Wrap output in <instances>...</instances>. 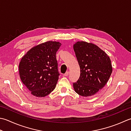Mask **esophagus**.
<instances>
[{
	"instance_id": "obj_1",
	"label": "esophagus",
	"mask_w": 131,
	"mask_h": 131,
	"mask_svg": "<svg viewBox=\"0 0 131 131\" xmlns=\"http://www.w3.org/2000/svg\"><path fill=\"white\" fill-rule=\"evenodd\" d=\"M69 75V71H66V72L64 74V76L65 77H67Z\"/></svg>"
}]
</instances>
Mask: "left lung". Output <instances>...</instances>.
I'll use <instances>...</instances> for the list:
<instances>
[{
    "instance_id": "8db88e82",
    "label": "left lung",
    "mask_w": 131,
    "mask_h": 131,
    "mask_svg": "<svg viewBox=\"0 0 131 131\" xmlns=\"http://www.w3.org/2000/svg\"><path fill=\"white\" fill-rule=\"evenodd\" d=\"M73 49L80 67V76L73 83L78 95L90 96L106 85L112 71L111 60L98 46L85 41H78Z\"/></svg>"
}]
</instances>
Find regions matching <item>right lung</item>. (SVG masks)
Masks as SVG:
<instances>
[{
  "label": "right lung",
  "instance_id": "1",
  "mask_svg": "<svg viewBox=\"0 0 131 131\" xmlns=\"http://www.w3.org/2000/svg\"><path fill=\"white\" fill-rule=\"evenodd\" d=\"M61 45L49 41L33 47L22 57L20 79L33 95L44 97L55 89L60 75L56 53Z\"/></svg>",
  "mask_w": 131,
  "mask_h": 131
}]
</instances>
